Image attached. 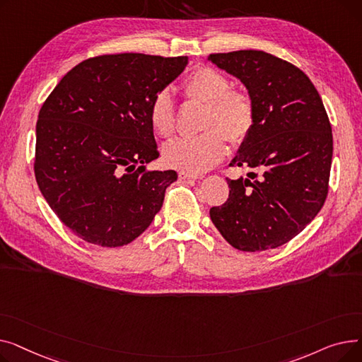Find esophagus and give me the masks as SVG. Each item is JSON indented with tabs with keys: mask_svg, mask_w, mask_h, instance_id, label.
Instances as JSON below:
<instances>
[{
	"mask_svg": "<svg viewBox=\"0 0 362 362\" xmlns=\"http://www.w3.org/2000/svg\"><path fill=\"white\" fill-rule=\"evenodd\" d=\"M179 177L186 180V179H201L202 175H197V173H187V171H179Z\"/></svg>",
	"mask_w": 362,
	"mask_h": 362,
	"instance_id": "esophagus-1",
	"label": "esophagus"
}]
</instances>
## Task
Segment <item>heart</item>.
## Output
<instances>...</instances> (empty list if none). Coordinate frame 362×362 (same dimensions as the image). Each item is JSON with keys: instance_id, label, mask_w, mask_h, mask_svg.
Returning <instances> with one entry per match:
<instances>
[{"instance_id": "heart-1", "label": "heart", "mask_w": 362, "mask_h": 362, "mask_svg": "<svg viewBox=\"0 0 362 362\" xmlns=\"http://www.w3.org/2000/svg\"><path fill=\"white\" fill-rule=\"evenodd\" d=\"M230 79L221 71L201 66L183 85L187 98L208 104L202 135L177 138L164 146V161L187 173H202L227 152L226 138L240 144L252 129L254 103L248 93L230 89ZM149 122L157 135L168 138L176 130L175 103L168 90H160L149 107Z\"/></svg>"}]
</instances>
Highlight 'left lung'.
Segmentation results:
<instances>
[{"instance_id": "8db88e82", "label": "left lung", "mask_w": 362, "mask_h": 362, "mask_svg": "<svg viewBox=\"0 0 362 362\" xmlns=\"http://www.w3.org/2000/svg\"><path fill=\"white\" fill-rule=\"evenodd\" d=\"M208 62L239 79L255 119L230 165L248 177L227 179L230 192L210 217L239 251L281 246L321 210L329 191L332 126L320 93L296 66L257 49L210 54Z\"/></svg>"}]
</instances>
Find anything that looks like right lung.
I'll return each instance as SVG.
<instances>
[{
    "label": "right lung",
    "mask_w": 362,
    "mask_h": 362,
    "mask_svg": "<svg viewBox=\"0 0 362 362\" xmlns=\"http://www.w3.org/2000/svg\"><path fill=\"white\" fill-rule=\"evenodd\" d=\"M187 66V57L135 52L88 59L66 73L36 123L35 177L63 224L81 239L117 248L161 210L175 170L158 158L149 107Z\"/></svg>",
    "instance_id": "obj_1"
}]
</instances>
